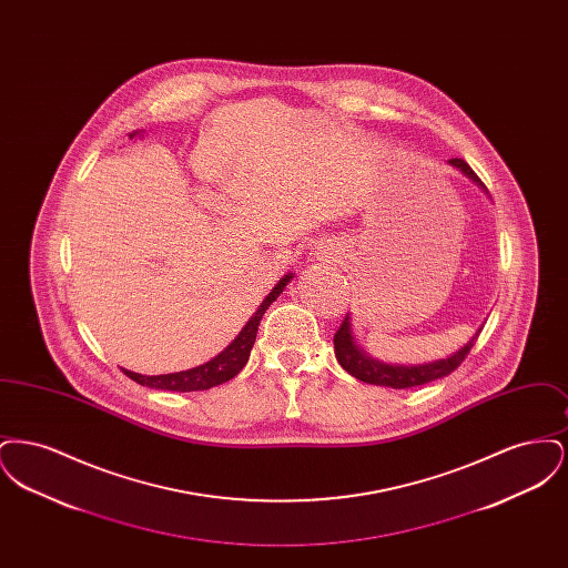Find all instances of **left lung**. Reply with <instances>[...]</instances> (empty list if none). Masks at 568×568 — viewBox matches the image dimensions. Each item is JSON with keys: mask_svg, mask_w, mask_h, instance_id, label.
Wrapping results in <instances>:
<instances>
[{"mask_svg": "<svg viewBox=\"0 0 568 568\" xmlns=\"http://www.w3.org/2000/svg\"><path fill=\"white\" fill-rule=\"evenodd\" d=\"M454 168H458L459 172H464L468 179H473L479 187L486 190V185L481 183V179L473 172V168L464 160H449ZM481 332V327H479ZM479 332L459 349L452 353L447 359H436L430 364H417V366H398V364H383L375 357L366 355L364 349L357 347L355 336H353L352 317L347 313V317L343 320L341 327L334 334V353L338 364L352 375L359 378L364 383H373V385H385V387H394V389H406V387H417L424 383H430L436 378L447 377L452 375L459 364L464 362V357L473 349Z\"/></svg>", "mask_w": 568, "mask_h": 568, "instance_id": "left-lung-1", "label": "left lung"}]
</instances>
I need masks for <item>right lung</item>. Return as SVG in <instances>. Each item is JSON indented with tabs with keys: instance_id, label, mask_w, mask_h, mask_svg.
Masks as SVG:
<instances>
[{
	"instance_id": "right-lung-1",
	"label": "right lung",
	"mask_w": 568,
	"mask_h": 568,
	"mask_svg": "<svg viewBox=\"0 0 568 568\" xmlns=\"http://www.w3.org/2000/svg\"><path fill=\"white\" fill-rule=\"evenodd\" d=\"M292 281V274H285L274 287L271 294L264 297V302L257 306L255 315L244 324L243 329L239 332V336L215 355L211 362L195 366L190 371H181V373H170V375H155V377H146V375H138L132 371H123L128 377L151 387V389H168V392H202V389H211L215 385H221L230 378L236 377L244 368V364L248 362V355L253 349L255 336H257V327L264 317V313L268 311L272 302L283 294L285 285Z\"/></svg>"
}]
</instances>
